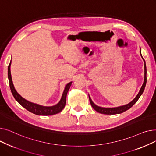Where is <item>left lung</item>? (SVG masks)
Here are the masks:
<instances>
[{
    "instance_id": "1",
    "label": "left lung",
    "mask_w": 156,
    "mask_h": 156,
    "mask_svg": "<svg viewBox=\"0 0 156 156\" xmlns=\"http://www.w3.org/2000/svg\"><path fill=\"white\" fill-rule=\"evenodd\" d=\"M141 54V52H140ZM141 56L142 57V54ZM143 58V57H142ZM144 61V69H145V73H144V83L140 90V92H138V95L136 96V97L135 99L131 102L130 103L128 104L127 105H122V106H120V107L118 108H101L99 107V106L96 105L92 101V99H90V97L89 96V100H90V102L91 105L92 106V108L98 112L101 113V114H121L122 112H123L126 111H127L128 109H129V108H131L132 106L137 102V101L138 100L139 98L141 96V95L143 94L144 90L145 89V85H146V83H147V69H146V64H145V60Z\"/></svg>"
}]
</instances>
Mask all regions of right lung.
I'll list each match as a JSON object with an SVG mask.
<instances>
[{"label":"right lung","instance_id":"1","mask_svg":"<svg viewBox=\"0 0 156 156\" xmlns=\"http://www.w3.org/2000/svg\"><path fill=\"white\" fill-rule=\"evenodd\" d=\"M11 62L9 65L8 66V78H9V80L10 88H11L12 94L14 97V99L17 101L23 108L27 109L28 111L34 113L35 114H37V115H42V116L53 115V114H55L60 112L64 109V106L66 105V102L67 93L70 88L71 82L69 83L68 84L66 85V86L61 101L58 104L54 106H51V107H45V106H42L34 103L30 102L29 101L23 99L20 95H19L14 87L12 81V78H11V71H10Z\"/></svg>","mask_w":156,"mask_h":156}]
</instances>
